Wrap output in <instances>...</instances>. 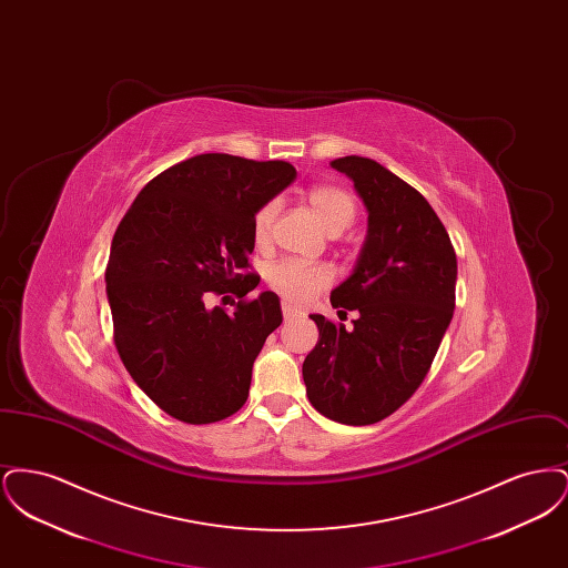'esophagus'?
<instances>
[{
    "label": "esophagus",
    "instance_id": "34e87169",
    "mask_svg": "<svg viewBox=\"0 0 568 568\" xmlns=\"http://www.w3.org/2000/svg\"><path fill=\"white\" fill-rule=\"evenodd\" d=\"M283 317H285V322H292V320L300 317V313H297L296 308H292L290 304H283Z\"/></svg>",
    "mask_w": 568,
    "mask_h": 568
}]
</instances>
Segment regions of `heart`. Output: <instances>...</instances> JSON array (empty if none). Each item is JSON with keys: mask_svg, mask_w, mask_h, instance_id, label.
<instances>
[{"mask_svg": "<svg viewBox=\"0 0 568 568\" xmlns=\"http://www.w3.org/2000/svg\"><path fill=\"white\" fill-rule=\"evenodd\" d=\"M308 206L317 221L322 223L325 232L341 234L345 227L352 225L355 216V200L349 191L341 190L336 185H315L306 193ZM278 215V202H266L257 209L251 223L253 241L257 246L271 243L274 219ZM266 281L272 292H276L290 304H308L332 283V272L322 264H308L300 260H283L268 268Z\"/></svg>", "mask_w": 568, "mask_h": 568, "instance_id": "heart-1", "label": "heart"}]
</instances>
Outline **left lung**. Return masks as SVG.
<instances>
[{
	"mask_svg": "<svg viewBox=\"0 0 568 568\" xmlns=\"http://www.w3.org/2000/svg\"><path fill=\"white\" fill-rule=\"evenodd\" d=\"M329 165L352 179L368 211L357 264L329 296L357 320L347 329L311 315L320 341L302 377L327 419L368 426L405 405L428 375L454 317L458 260L428 200L394 172L357 155Z\"/></svg>",
	"mask_w": 568,
	"mask_h": 568,
	"instance_id": "8db88e82",
	"label": "left lung"
}]
</instances>
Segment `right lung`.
Masks as SVG:
<instances>
[{
    "instance_id": "right-lung-1",
    "label": "right lung",
    "mask_w": 568,
    "mask_h": 568,
    "mask_svg": "<svg viewBox=\"0 0 568 568\" xmlns=\"http://www.w3.org/2000/svg\"><path fill=\"white\" fill-rule=\"evenodd\" d=\"M296 179L287 162L204 153L138 193L110 244L106 294L114 345L135 385L179 422L213 424L246 403L253 362L281 322L274 292L244 296L251 223ZM236 293L235 311L209 310Z\"/></svg>"
}]
</instances>
